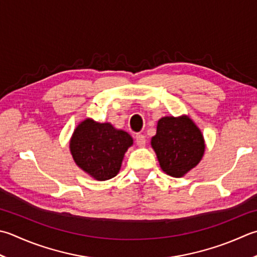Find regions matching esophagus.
Returning <instances> with one entry per match:
<instances>
[{
	"label": "esophagus",
	"mask_w": 257,
	"mask_h": 257,
	"mask_svg": "<svg viewBox=\"0 0 257 257\" xmlns=\"http://www.w3.org/2000/svg\"><path fill=\"white\" fill-rule=\"evenodd\" d=\"M136 144H137V146H139V147H145L146 146V137L144 135H136Z\"/></svg>",
	"instance_id": "obj_1"
}]
</instances>
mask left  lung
Returning <instances> with one entry per match:
<instances>
[{"label": "left lung", "instance_id": "obj_1", "mask_svg": "<svg viewBox=\"0 0 257 257\" xmlns=\"http://www.w3.org/2000/svg\"><path fill=\"white\" fill-rule=\"evenodd\" d=\"M152 147L164 172L178 178L199 164L205 142L200 129L187 115L164 117L157 123Z\"/></svg>", "mask_w": 257, "mask_h": 257}]
</instances>
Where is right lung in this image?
Returning a JSON list of instances; mask_svg holds the SVG:
<instances>
[{
    "label": "right lung",
    "mask_w": 257,
    "mask_h": 257,
    "mask_svg": "<svg viewBox=\"0 0 257 257\" xmlns=\"http://www.w3.org/2000/svg\"><path fill=\"white\" fill-rule=\"evenodd\" d=\"M133 144L128 133L115 129L109 122L100 123L88 118L74 129L70 152L83 172L103 182L117 176L124 153Z\"/></svg>",
    "instance_id": "1"
}]
</instances>
